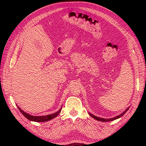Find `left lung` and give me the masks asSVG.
Segmentation results:
<instances>
[{
  "label": "left lung",
  "mask_w": 146,
  "mask_h": 146,
  "mask_svg": "<svg viewBox=\"0 0 146 146\" xmlns=\"http://www.w3.org/2000/svg\"><path fill=\"white\" fill-rule=\"evenodd\" d=\"M129 108H130V107H128L127 108V109H126L124 111H123V113H122L121 114L119 115H117V116L115 117H113V118H110V119H104V118L98 117L95 116V115H93V114H92V113H89V114H90V115L92 118H94V119H96V120H98V121H101V122H110V121H113V120H116V119H119V118H120L121 117L123 116V115H124V114L125 113L126 111L129 110Z\"/></svg>",
  "instance_id": "left-lung-1"
}]
</instances>
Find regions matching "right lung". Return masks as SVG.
<instances>
[{
  "mask_svg": "<svg viewBox=\"0 0 146 146\" xmlns=\"http://www.w3.org/2000/svg\"><path fill=\"white\" fill-rule=\"evenodd\" d=\"M19 110H20L21 112L23 114V115L25 117L26 119H27L28 120H31V121H34V122H47V121L50 120L52 119H54V118L56 117L58 114L60 113V111L62 109V107H61V108L60 110H59L56 112H55L54 113H52V114H49L48 115H43V116H33L31 115H29V113H27L25 111H24L23 110L21 109V108L18 107Z\"/></svg>",
  "mask_w": 146,
  "mask_h": 146,
  "instance_id": "1",
  "label": "right lung"
}]
</instances>
